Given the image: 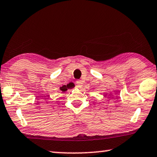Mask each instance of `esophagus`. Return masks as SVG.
<instances>
[{"instance_id":"1","label":"esophagus","mask_w":157,"mask_h":157,"mask_svg":"<svg viewBox=\"0 0 157 157\" xmlns=\"http://www.w3.org/2000/svg\"><path fill=\"white\" fill-rule=\"evenodd\" d=\"M76 86H78V88H81V87H82V86H83V81H81V80H78V81H76Z\"/></svg>"}]
</instances>
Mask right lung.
<instances>
[{"instance_id": "right-lung-1", "label": "right lung", "mask_w": 157, "mask_h": 157, "mask_svg": "<svg viewBox=\"0 0 157 157\" xmlns=\"http://www.w3.org/2000/svg\"><path fill=\"white\" fill-rule=\"evenodd\" d=\"M74 87V86L72 85V84H71V83H69V84H68V85H64V86H62V87H60V90H61L62 92H65V91H67V90H68V89H71V88H72Z\"/></svg>"}]
</instances>
